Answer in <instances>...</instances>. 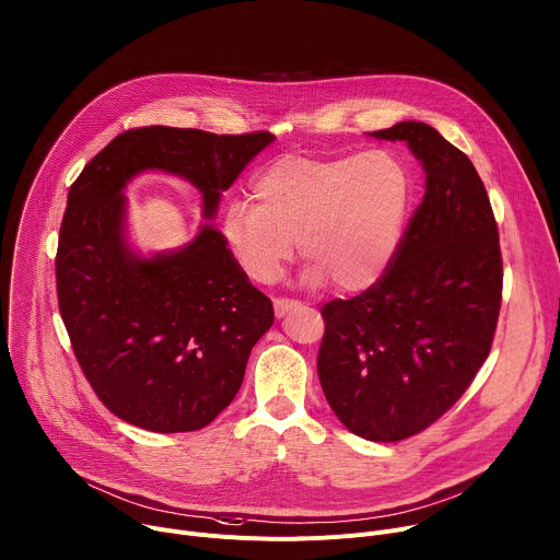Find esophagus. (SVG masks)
Here are the masks:
<instances>
[{
    "label": "esophagus",
    "instance_id": "1",
    "mask_svg": "<svg viewBox=\"0 0 560 560\" xmlns=\"http://www.w3.org/2000/svg\"><path fill=\"white\" fill-rule=\"evenodd\" d=\"M301 303L294 301V299H275V314L277 316H285L290 310L299 307Z\"/></svg>",
    "mask_w": 560,
    "mask_h": 560
}]
</instances>
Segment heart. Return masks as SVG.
Listing matches in <instances>:
<instances>
[{
	"label": "heart",
	"mask_w": 560,
	"mask_h": 560,
	"mask_svg": "<svg viewBox=\"0 0 560 560\" xmlns=\"http://www.w3.org/2000/svg\"><path fill=\"white\" fill-rule=\"evenodd\" d=\"M253 201H232L225 244L255 283H272L294 255L307 259L301 281L357 292L394 259L404 234L410 175L387 150L343 156H281L253 184Z\"/></svg>",
	"instance_id": "obj_1"
}]
</instances>
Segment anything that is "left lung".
I'll list each match as a JSON object with an SVG mask.
<instances>
[{
	"label": "left lung",
	"mask_w": 560,
	"mask_h": 560,
	"mask_svg": "<svg viewBox=\"0 0 560 560\" xmlns=\"http://www.w3.org/2000/svg\"><path fill=\"white\" fill-rule=\"evenodd\" d=\"M372 137L408 143L425 171V195L383 277L322 307L316 370L352 434L394 443L443 417L486 363L503 261L490 197L465 152L423 121Z\"/></svg>",
	"instance_id": "8db88e82"
}]
</instances>
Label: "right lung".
I'll return each instance as SVG.
<instances>
[{
	"label": "right lung",
	"instance_id": "1",
	"mask_svg": "<svg viewBox=\"0 0 560 560\" xmlns=\"http://www.w3.org/2000/svg\"><path fill=\"white\" fill-rule=\"evenodd\" d=\"M270 132L214 135L145 126L115 137L70 186L55 259L72 352L100 401L121 421L173 434L214 421L242 387L272 301L203 223L190 244L141 257L126 238V186L145 171L190 182L212 219Z\"/></svg>",
	"mask_w": 560,
	"mask_h": 560
}]
</instances>
